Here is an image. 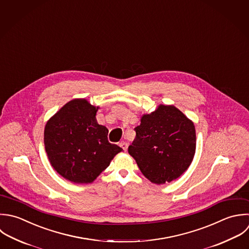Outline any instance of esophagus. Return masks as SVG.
Masks as SVG:
<instances>
[{
	"label": "esophagus",
	"instance_id": "1",
	"mask_svg": "<svg viewBox=\"0 0 249 249\" xmlns=\"http://www.w3.org/2000/svg\"><path fill=\"white\" fill-rule=\"evenodd\" d=\"M119 145H120V147H121L124 151H126V150H127V148H128V143H127V142H120V143H119Z\"/></svg>",
	"mask_w": 249,
	"mask_h": 249
}]
</instances>
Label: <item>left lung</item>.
<instances>
[{
    "instance_id": "left-lung-1",
    "label": "left lung",
    "mask_w": 249,
    "mask_h": 249,
    "mask_svg": "<svg viewBox=\"0 0 249 249\" xmlns=\"http://www.w3.org/2000/svg\"><path fill=\"white\" fill-rule=\"evenodd\" d=\"M135 132L128 151L151 182H171L190 166L196 150L195 126L176 107L161 105L143 115Z\"/></svg>"
}]
</instances>
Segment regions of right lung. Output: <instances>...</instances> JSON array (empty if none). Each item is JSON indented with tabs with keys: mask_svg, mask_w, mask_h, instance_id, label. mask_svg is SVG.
Masks as SVG:
<instances>
[{
	"mask_svg": "<svg viewBox=\"0 0 249 249\" xmlns=\"http://www.w3.org/2000/svg\"><path fill=\"white\" fill-rule=\"evenodd\" d=\"M98 107L84 99L67 103L45 125L44 146L54 170L74 183H90L122 148L107 140L96 119Z\"/></svg>",
	"mask_w": 249,
	"mask_h": 249,
	"instance_id": "1",
	"label": "right lung"
}]
</instances>
